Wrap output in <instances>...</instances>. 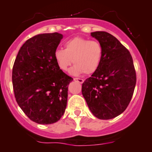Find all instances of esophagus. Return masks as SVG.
Returning a JSON list of instances; mask_svg holds the SVG:
<instances>
[{
	"mask_svg": "<svg viewBox=\"0 0 152 152\" xmlns=\"http://www.w3.org/2000/svg\"><path fill=\"white\" fill-rule=\"evenodd\" d=\"M73 80L76 81H78V82H79L80 84H82V83L84 82V79H80V78H74V79H73Z\"/></svg>",
	"mask_w": 152,
	"mask_h": 152,
	"instance_id": "34e87169",
	"label": "esophagus"
}]
</instances>
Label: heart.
<instances>
[{"mask_svg": "<svg viewBox=\"0 0 152 152\" xmlns=\"http://www.w3.org/2000/svg\"><path fill=\"white\" fill-rule=\"evenodd\" d=\"M64 47V50L56 49L54 53L56 63L61 71H66L72 62L75 65L71 73L74 75L92 74L100 66L103 49L99 41L76 37L67 41Z\"/></svg>", "mask_w": 152, "mask_h": 152, "instance_id": "heart-1", "label": "heart"}]
</instances>
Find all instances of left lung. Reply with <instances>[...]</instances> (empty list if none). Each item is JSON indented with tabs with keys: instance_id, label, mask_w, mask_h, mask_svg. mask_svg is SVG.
<instances>
[{
	"instance_id": "left-lung-1",
	"label": "left lung",
	"mask_w": 152,
	"mask_h": 152,
	"mask_svg": "<svg viewBox=\"0 0 152 152\" xmlns=\"http://www.w3.org/2000/svg\"><path fill=\"white\" fill-rule=\"evenodd\" d=\"M103 46L100 66L82 84L81 92L91 112L100 119H111L124 112L136 84V73L130 52L105 31L91 33Z\"/></svg>"
}]
</instances>
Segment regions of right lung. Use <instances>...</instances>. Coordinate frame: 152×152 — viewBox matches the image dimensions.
I'll use <instances>...</instances> for the list:
<instances>
[{"mask_svg":"<svg viewBox=\"0 0 152 152\" xmlns=\"http://www.w3.org/2000/svg\"><path fill=\"white\" fill-rule=\"evenodd\" d=\"M63 38L58 33L29 38L20 48L12 69V84L19 106L38 124H53L62 117L73 78L56 63L54 53Z\"/></svg>","mask_w":152,"mask_h":152,"instance_id":"1","label":"right lung"}]
</instances>
